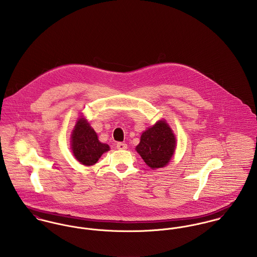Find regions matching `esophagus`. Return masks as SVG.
<instances>
[{"label":"esophagus","mask_w":257,"mask_h":257,"mask_svg":"<svg viewBox=\"0 0 257 257\" xmlns=\"http://www.w3.org/2000/svg\"><path fill=\"white\" fill-rule=\"evenodd\" d=\"M116 148L119 149V150H123V149L127 148V146L125 144H123V143H117L116 144Z\"/></svg>","instance_id":"obj_1"}]
</instances>
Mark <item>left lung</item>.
<instances>
[{
	"label": "left lung",
	"mask_w": 257,
	"mask_h": 257,
	"mask_svg": "<svg viewBox=\"0 0 257 257\" xmlns=\"http://www.w3.org/2000/svg\"><path fill=\"white\" fill-rule=\"evenodd\" d=\"M175 147L176 140L171 128L164 120H159L143 133L136 149L147 165L154 169L168 164Z\"/></svg>",
	"instance_id": "left-lung-1"
}]
</instances>
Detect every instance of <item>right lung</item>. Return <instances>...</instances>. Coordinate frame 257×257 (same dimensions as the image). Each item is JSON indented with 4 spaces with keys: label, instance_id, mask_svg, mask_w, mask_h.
I'll return each mask as SVG.
<instances>
[{
    "label": "right lung",
    "instance_id": "add662e5",
    "mask_svg": "<svg viewBox=\"0 0 257 257\" xmlns=\"http://www.w3.org/2000/svg\"><path fill=\"white\" fill-rule=\"evenodd\" d=\"M71 139L74 156L84 165H94L110 149L108 145L99 142L97 134L84 118L76 122Z\"/></svg>",
    "mask_w": 257,
    "mask_h": 257
}]
</instances>
